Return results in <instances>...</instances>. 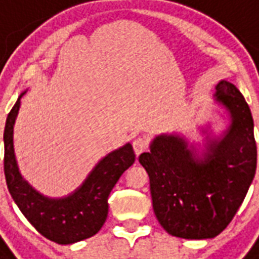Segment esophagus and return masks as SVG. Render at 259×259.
Instances as JSON below:
<instances>
[{"label": "esophagus", "mask_w": 259, "mask_h": 259, "mask_svg": "<svg viewBox=\"0 0 259 259\" xmlns=\"http://www.w3.org/2000/svg\"><path fill=\"white\" fill-rule=\"evenodd\" d=\"M146 148H148V141H146V138L144 137H137L133 141V149L134 153L140 156L142 152H145Z\"/></svg>", "instance_id": "esophagus-1"}]
</instances>
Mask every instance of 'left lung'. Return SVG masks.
<instances>
[{
    "label": "left lung",
    "mask_w": 259,
    "mask_h": 259,
    "mask_svg": "<svg viewBox=\"0 0 259 259\" xmlns=\"http://www.w3.org/2000/svg\"><path fill=\"white\" fill-rule=\"evenodd\" d=\"M215 99L231 125L221 140H209L203 160L195 158L184 138L158 136L138 161L149 175L157 221L166 233L184 239L219 235L233 221L257 169L251 111L233 83L221 80Z\"/></svg>",
    "instance_id": "1"
}]
</instances>
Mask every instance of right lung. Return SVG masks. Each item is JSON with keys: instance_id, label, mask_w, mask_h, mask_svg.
Returning <instances> with one entry per match:
<instances>
[{"instance_id": "add662e5", "label": "right lung", "mask_w": 259, "mask_h": 259, "mask_svg": "<svg viewBox=\"0 0 259 259\" xmlns=\"http://www.w3.org/2000/svg\"><path fill=\"white\" fill-rule=\"evenodd\" d=\"M24 94L8 114L4 132V170L10 195L30 225L47 239L59 245H70L93 237L106 222L111 189L136 160L133 146L126 144L102 158L82 187L70 196L63 199L42 196L22 179L14 157L13 125Z\"/></svg>"}]
</instances>
